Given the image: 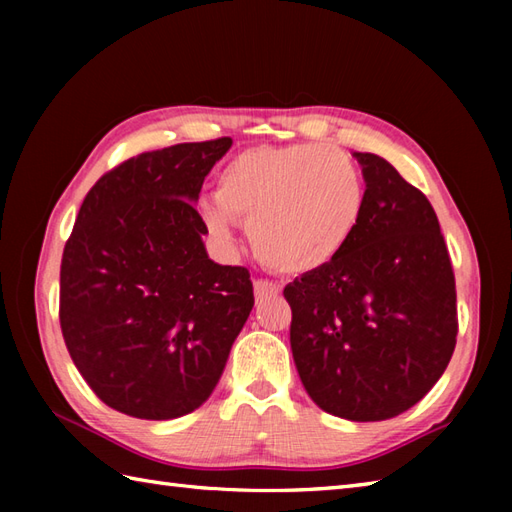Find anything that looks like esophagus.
I'll return each mask as SVG.
<instances>
[{"instance_id":"34e87169","label":"esophagus","mask_w":512,"mask_h":512,"mask_svg":"<svg viewBox=\"0 0 512 512\" xmlns=\"http://www.w3.org/2000/svg\"><path fill=\"white\" fill-rule=\"evenodd\" d=\"M255 299L262 301V299H268V297H277L281 288L277 284H273V281H266V279H257L255 281Z\"/></svg>"}]
</instances>
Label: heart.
Wrapping results in <instances>:
<instances>
[{
  "instance_id": "b5f03b06",
  "label": "heart",
  "mask_w": 512,
  "mask_h": 512,
  "mask_svg": "<svg viewBox=\"0 0 512 512\" xmlns=\"http://www.w3.org/2000/svg\"><path fill=\"white\" fill-rule=\"evenodd\" d=\"M363 202L361 171L345 151L262 145L226 162L202 217L220 239L231 237L233 222L248 226L259 262L281 275H308L343 253Z\"/></svg>"
}]
</instances>
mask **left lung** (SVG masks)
<instances>
[{"label": "left lung", "instance_id": "1", "mask_svg": "<svg viewBox=\"0 0 512 512\" xmlns=\"http://www.w3.org/2000/svg\"><path fill=\"white\" fill-rule=\"evenodd\" d=\"M365 202L343 253L284 288L290 347L317 405L345 420L407 411L438 383L458 336L438 215L385 158L361 154Z\"/></svg>", "mask_w": 512, "mask_h": 512}]
</instances>
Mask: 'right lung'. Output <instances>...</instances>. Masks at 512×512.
<instances>
[{
	"instance_id": "obj_1",
	"label": "right lung",
	"mask_w": 512,
	"mask_h": 512,
	"mask_svg": "<svg viewBox=\"0 0 512 512\" xmlns=\"http://www.w3.org/2000/svg\"><path fill=\"white\" fill-rule=\"evenodd\" d=\"M231 145L224 136L121 162L85 195L65 242V347L94 394L127 416L198 409L255 306L248 270L206 255L193 206Z\"/></svg>"
}]
</instances>
